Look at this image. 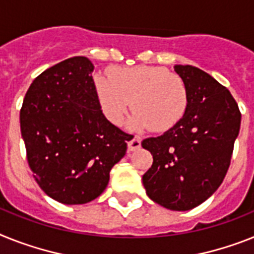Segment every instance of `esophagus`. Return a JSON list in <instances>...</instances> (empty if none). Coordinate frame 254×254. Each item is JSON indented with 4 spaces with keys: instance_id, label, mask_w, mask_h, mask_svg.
I'll return each instance as SVG.
<instances>
[{
    "instance_id": "esophagus-1",
    "label": "esophagus",
    "mask_w": 254,
    "mask_h": 254,
    "mask_svg": "<svg viewBox=\"0 0 254 254\" xmlns=\"http://www.w3.org/2000/svg\"><path fill=\"white\" fill-rule=\"evenodd\" d=\"M139 147H140L139 137L134 135V137L129 138V140H127V148H129V151H135L137 148H139Z\"/></svg>"
}]
</instances>
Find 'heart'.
<instances>
[{"mask_svg":"<svg viewBox=\"0 0 254 254\" xmlns=\"http://www.w3.org/2000/svg\"><path fill=\"white\" fill-rule=\"evenodd\" d=\"M95 90L104 116L114 124L124 120L133 101L130 125L138 129L167 130L182 119L189 102L182 78L152 65L119 68L114 77L98 74Z\"/></svg>","mask_w":254,"mask_h":254,"instance_id":"b5f03b06","label":"heart"}]
</instances>
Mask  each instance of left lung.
<instances>
[{
  "label": "left lung",
  "mask_w": 254,
  "mask_h": 254,
  "mask_svg": "<svg viewBox=\"0 0 254 254\" xmlns=\"http://www.w3.org/2000/svg\"><path fill=\"white\" fill-rule=\"evenodd\" d=\"M174 71L186 85V112L163 135L143 139L153 163L142 181L155 203L190 210L221 186L242 115L231 93L210 74L192 65L177 64Z\"/></svg>",
  "instance_id": "left-lung-1"
}]
</instances>
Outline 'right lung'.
<instances>
[{"mask_svg": "<svg viewBox=\"0 0 254 254\" xmlns=\"http://www.w3.org/2000/svg\"><path fill=\"white\" fill-rule=\"evenodd\" d=\"M85 57L48 68L33 80L20 110L29 168L51 199L86 204L103 192L127 152V134L106 119Z\"/></svg>", "mask_w": 254, "mask_h": 254, "instance_id": "right-lung-1", "label": "right lung"}]
</instances>
